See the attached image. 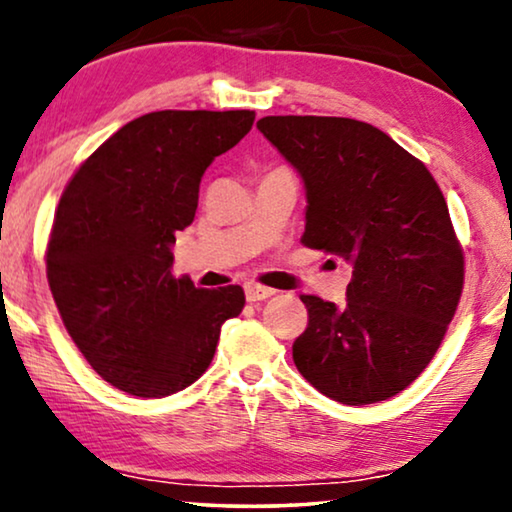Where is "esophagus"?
<instances>
[{
	"label": "esophagus",
	"mask_w": 512,
	"mask_h": 512,
	"mask_svg": "<svg viewBox=\"0 0 512 512\" xmlns=\"http://www.w3.org/2000/svg\"><path fill=\"white\" fill-rule=\"evenodd\" d=\"M244 296H247L249 303H258V300L275 296V291L268 289V286H261V284H244Z\"/></svg>",
	"instance_id": "1"
}]
</instances>
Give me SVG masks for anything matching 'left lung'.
<instances>
[{
	"mask_svg": "<svg viewBox=\"0 0 512 512\" xmlns=\"http://www.w3.org/2000/svg\"><path fill=\"white\" fill-rule=\"evenodd\" d=\"M256 128L303 179V242L352 265L345 305L300 298L310 321L293 363L333 401H387L429 366L464 286L443 193L370 123L265 116Z\"/></svg>",
	"mask_w": 512,
	"mask_h": 512,
	"instance_id": "left-lung-1",
	"label": "left lung"
}]
</instances>
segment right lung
Here are the masks:
<instances>
[{"instance_id":"obj_1","label":"right lung","mask_w":512,"mask_h":512,"mask_svg":"<svg viewBox=\"0 0 512 512\" xmlns=\"http://www.w3.org/2000/svg\"><path fill=\"white\" fill-rule=\"evenodd\" d=\"M254 111H153L125 123L62 193L46 268L69 335L102 380L158 398L214 359L240 286L172 277L177 230L193 223L202 174L240 142Z\"/></svg>"}]
</instances>
